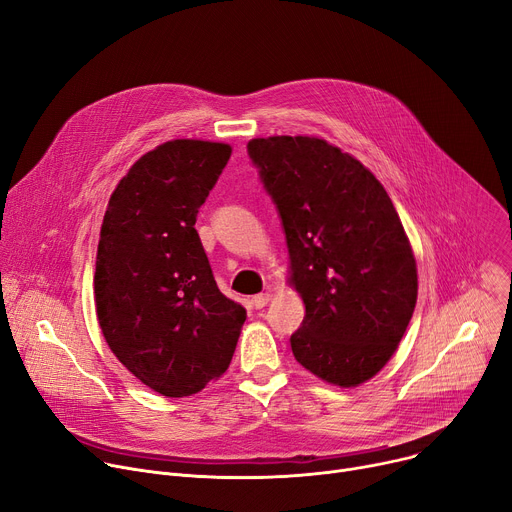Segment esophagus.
<instances>
[{
	"label": "esophagus",
	"mask_w": 512,
	"mask_h": 512,
	"mask_svg": "<svg viewBox=\"0 0 512 512\" xmlns=\"http://www.w3.org/2000/svg\"><path fill=\"white\" fill-rule=\"evenodd\" d=\"M269 298H271L269 292H261V294H255V296L251 298V304L255 306V309H263V306L269 302Z\"/></svg>",
	"instance_id": "esophagus-1"
}]
</instances>
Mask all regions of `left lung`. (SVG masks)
Masks as SVG:
<instances>
[{"label":"left lung","instance_id":"1","mask_svg":"<svg viewBox=\"0 0 512 512\" xmlns=\"http://www.w3.org/2000/svg\"><path fill=\"white\" fill-rule=\"evenodd\" d=\"M247 150L282 218L290 282L304 300L294 358L331 385L366 383L397 350L418 298L391 197L360 160L319 138L274 135Z\"/></svg>","mask_w":512,"mask_h":512}]
</instances>
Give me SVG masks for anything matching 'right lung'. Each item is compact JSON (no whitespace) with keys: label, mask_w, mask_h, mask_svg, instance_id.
<instances>
[{"label":"right lung","mask_w":512,"mask_h":512,"mask_svg":"<svg viewBox=\"0 0 512 512\" xmlns=\"http://www.w3.org/2000/svg\"><path fill=\"white\" fill-rule=\"evenodd\" d=\"M232 154L173 140L144 154L109 199L96 253V317L146 387L187 397L226 372L247 311L214 280L197 212Z\"/></svg>","instance_id":"1"}]
</instances>
